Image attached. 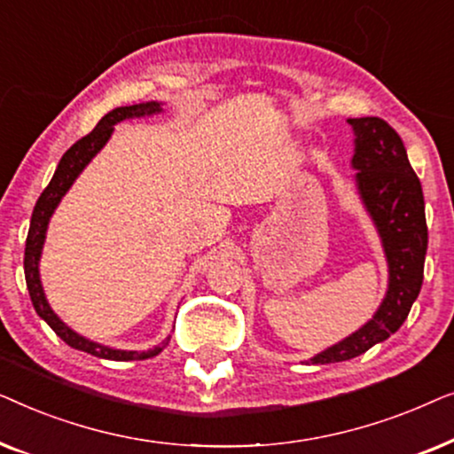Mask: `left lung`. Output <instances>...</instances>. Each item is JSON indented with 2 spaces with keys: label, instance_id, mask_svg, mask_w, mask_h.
<instances>
[{
  "label": "left lung",
  "instance_id": "8db88e82",
  "mask_svg": "<svg viewBox=\"0 0 454 454\" xmlns=\"http://www.w3.org/2000/svg\"><path fill=\"white\" fill-rule=\"evenodd\" d=\"M356 134L351 165L365 210L378 229L388 262L387 295L372 320L314 356L312 364L347 362L387 340L405 322L424 281L427 225L424 192L409 165L401 136L380 117L347 120Z\"/></svg>",
  "mask_w": 454,
  "mask_h": 454
}]
</instances>
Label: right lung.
Instances as JSON below:
<instances>
[{"label":"right lung","mask_w":454,"mask_h":454,"mask_svg":"<svg viewBox=\"0 0 454 454\" xmlns=\"http://www.w3.org/2000/svg\"><path fill=\"white\" fill-rule=\"evenodd\" d=\"M159 111L163 109H160V103L157 101L129 105V107H117L114 111H109V114L97 123V128L92 129L90 134H86L84 138H80L76 142V145L67 148L66 154L59 160L58 169L53 173L51 182H49L47 188L43 190V194L35 204L33 219H30V229L27 238V250H24V277H27V287H28L30 300H33L36 314H39L41 318L53 328L55 334H58L61 340H66V343L74 347V349L90 353V356L95 357L114 359V362H132V359L153 357L163 351V347L169 343V340L160 347H154L151 351H123V349H111L107 345H98L95 340H89L86 337H82V334L74 333L66 322L59 320V316L53 312L51 306H49L45 291H43V285H41L39 260H41L43 244H45L47 225H49V219H51L53 210L58 208L61 198H64L66 192L70 190L74 179L82 173V169L90 163L92 157H95V154L107 145L111 134H114L115 123H120L123 120H132V117L154 115L159 114Z\"/></svg>","instance_id":"1"}]
</instances>
